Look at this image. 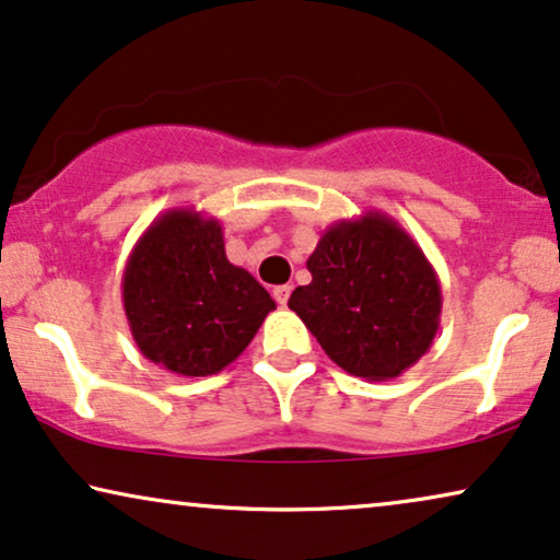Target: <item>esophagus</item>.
Here are the masks:
<instances>
[{
	"instance_id": "esophagus-1",
	"label": "esophagus",
	"mask_w": 560,
	"mask_h": 560,
	"mask_svg": "<svg viewBox=\"0 0 560 560\" xmlns=\"http://www.w3.org/2000/svg\"><path fill=\"white\" fill-rule=\"evenodd\" d=\"M290 290H293V288H290V285H278V288H275L272 290V295H275V301H278L280 305H288V298H290Z\"/></svg>"
}]
</instances>
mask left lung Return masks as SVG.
I'll use <instances>...</instances> for the list:
<instances>
[{
    "label": "left lung",
    "instance_id": "left-lung-1",
    "mask_svg": "<svg viewBox=\"0 0 560 560\" xmlns=\"http://www.w3.org/2000/svg\"><path fill=\"white\" fill-rule=\"evenodd\" d=\"M305 265L313 280L288 305L341 370L387 382L431 349L443 305L439 275L393 217L366 211L336 221Z\"/></svg>",
    "mask_w": 560,
    "mask_h": 560
}]
</instances>
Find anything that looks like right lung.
Segmentation results:
<instances>
[{
    "label": "right lung",
    "instance_id": "add662e5",
    "mask_svg": "<svg viewBox=\"0 0 560 560\" xmlns=\"http://www.w3.org/2000/svg\"><path fill=\"white\" fill-rule=\"evenodd\" d=\"M121 303L142 357L183 377L234 362L275 311L270 293L226 259L221 221L171 209L129 252Z\"/></svg>",
    "mask_w": 560,
    "mask_h": 560
}]
</instances>
